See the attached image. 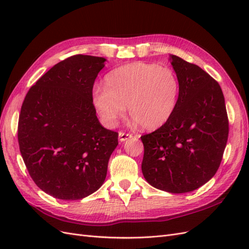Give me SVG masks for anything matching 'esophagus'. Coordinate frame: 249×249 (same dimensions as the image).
<instances>
[{
	"instance_id": "obj_1",
	"label": "esophagus",
	"mask_w": 249,
	"mask_h": 249,
	"mask_svg": "<svg viewBox=\"0 0 249 249\" xmlns=\"http://www.w3.org/2000/svg\"><path fill=\"white\" fill-rule=\"evenodd\" d=\"M118 138L120 141H125L127 139L132 138V134H129V133H124V132H119L118 134Z\"/></svg>"
}]
</instances>
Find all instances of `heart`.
<instances>
[{
  "mask_svg": "<svg viewBox=\"0 0 249 249\" xmlns=\"http://www.w3.org/2000/svg\"><path fill=\"white\" fill-rule=\"evenodd\" d=\"M105 87L93 90L94 107L107 126H114L130 115L146 130H157L166 124L178 106L179 81L169 67L135 62L111 71Z\"/></svg>",
  "mask_w": 249,
  "mask_h": 249,
  "instance_id": "b5f03b06",
  "label": "heart"
}]
</instances>
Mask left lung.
<instances>
[{
    "instance_id": "left-lung-1",
    "label": "left lung",
    "mask_w": 249,
    "mask_h": 249,
    "mask_svg": "<svg viewBox=\"0 0 249 249\" xmlns=\"http://www.w3.org/2000/svg\"><path fill=\"white\" fill-rule=\"evenodd\" d=\"M179 81L178 106L168 122L141 136V169L148 184L170 193L197 189L220 166L229 118L218 82L199 66L170 55Z\"/></svg>"
}]
</instances>
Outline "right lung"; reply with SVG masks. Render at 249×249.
I'll return each instance as SVG.
<instances>
[{
    "instance_id": "obj_1",
    "label": "right lung",
    "mask_w": 249,
    "mask_h": 249,
    "mask_svg": "<svg viewBox=\"0 0 249 249\" xmlns=\"http://www.w3.org/2000/svg\"><path fill=\"white\" fill-rule=\"evenodd\" d=\"M106 59L74 55L35 83L21 105L19 150L37 187L55 198L78 200L107 176L118 133L100 124L92 88Z\"/></svg>"
}]
</instances>
